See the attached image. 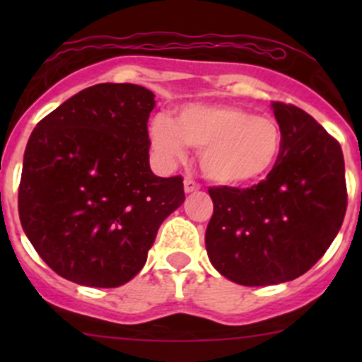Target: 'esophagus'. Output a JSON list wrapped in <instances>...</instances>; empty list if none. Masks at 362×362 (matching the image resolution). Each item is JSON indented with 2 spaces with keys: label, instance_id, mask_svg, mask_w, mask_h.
Instances as JSON below:
<instances>
[{
  "label": "esophagus",
  "instance_id": "obj_1",
  "mask_svg": "<svg viewBox=\"0 0 362 362\" xmlns=\"http://www.w3.org/2000/svg\"><path fill=\"white\" fill-rule=\"evenodd\" d=\"M184 189H185V192H194V191H198V189H199V184H198V182L192 180V178L187 177L184 180Z\"/></svg>",
  "mask_w": 362,
  "mask_h": 362
}]
</instances>
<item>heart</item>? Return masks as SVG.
I'll list each match as a JSON object with an SVG mask.
<instances>
[{"label": "heart", "mask_w": 362, "mask_h": 362, "mask_svg": "<svg viewBox=\"0 0 362 362\" xmlns=\"http://www.w3.org/2000/svg\"><path fill=\"white\" fill-rule=\"evenodd\" d=\"M151 145L164 166L185 159V145L199 151L208 180L228 187L255 184L272 173L282 154V129L272 115L233 105H187L175 122L159 115Z\"/></svg>", "instance_id": "1"}]
</instances>
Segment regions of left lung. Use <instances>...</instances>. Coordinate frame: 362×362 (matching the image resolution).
<instances>
[{"label": "left lung", "mask_w": 362, "mask_h": 362, "mask_svg": "<svg viewBox=\"0 0 362 362\" xmlns=\"http://www.w3.org/2000/svg\"><path fill=\"white\" fill-rule=\"evenodd\" d=\"M282 154L247 189L210 187L204 243L221 275L240 286H275L308 272L333 243L346 211L341 147L312 115L273 101Z\"/></svg>", "instance_id": "1"}]
</instances>
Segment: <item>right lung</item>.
Returning <instances> with one entry per match:
<instances>
[{"mask_svg":"<svg viewBox=\"0 0 362 362\" xmlns=\"http://www.w3.org/2000/svg\"><path fill=\"white\" fill-rule=\"evenodd\" d=\"M154 94L134 83L87 87L29 136L19 184L25 236L69 282L119 287L147 261L164 218L184 203V178L148 164Z\"/></svg>","mask_w":362,"mask_h":362,"instance_id":"obj_1","label":"right lung"}]
</instances>
